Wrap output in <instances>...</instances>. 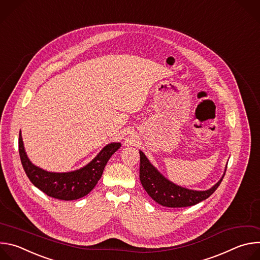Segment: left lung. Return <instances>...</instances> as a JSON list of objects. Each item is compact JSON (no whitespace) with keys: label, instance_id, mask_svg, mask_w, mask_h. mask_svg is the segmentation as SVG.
<instances>
[{"label":"left lung","instance_id":"1","mask_svg":"<svg viewBox=\"0 0 260 260\" xmlns=\"http://www.w3.org/2000/svg\"><path fill=\"white\" fill-rule=\"evenodd\" d=\"M226 168L220 180L207 190L188 189L168 180L140 151V180L146 192L157 204L168 208L190 207L207 200L218 188L223 179Z\"/></svg>","mask_w":260,"mask_h":260}]
</instances>
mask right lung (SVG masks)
<instances>
[{
    "label": "right lung",
    "mask_w": 260,
    "mask_h": 260,
    "mask_svg": "<svg viewBox=\"0 0 260 260\" xmlns=\"http://www.w3.org/2000/svg\"><path fill=\"white\" fill-rule=\"evenodd\" d=\"M120 147V143H110L83 168L67 173H53L35 166L29 160L24 150L21 133H19L18 140L21 165L29 181L48 197L62 201L78 200L88 194L101 179L110 157Z\"/></svg>",
    "instance_id": "right-lung-1"
}]
</instances>
